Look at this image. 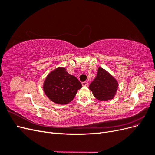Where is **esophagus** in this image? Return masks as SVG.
Returning <instances> with one entry per match:
<instances>
[{
	"mask_svg": "<svg viewBox=\"0 0 155 155\" xmlns=\"http://www.w3.org/2000/svg\"><path fill=\"white\" fill-rule=\"evenodd\" d=\"M82 85L83 86H87L88 83L87 81H83V82H82Z\"/></svg>",
	"mask_w": 155,
	"mask_h": 155,
	"instance_id": "1",
	"label": "esophagus"
}]
</instances>
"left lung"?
Listing matches in <instances>:
<instances>
[{
	"label": "left lung",
	"mask_w": 155,
	"mask_h": 155,
	"mask_svg": "<svg viewBox=\"0 0 155 155\" xmlns=\"http://www.w3.org/2000/svg\"><path fill=\"white\" fill-rule=\"evenodd\" d=\"M118 87L116 79L101 67L98 68L96 78L89 85V89L94 96L100 101H108L113 99Z\"/></svg>",
	"instance_id": "8db88e82"
}]
</instances>
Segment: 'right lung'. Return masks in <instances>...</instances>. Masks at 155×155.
Here are the masks:
<instances>
[{"label": "right lung", "instance_id": "right-lung-1", "mask_svg": "<svg viewBox=\"0 0 155 155\" xmlns=\"http://www.w3.org/2000/svg\"><path fill=\"white\" fill-rule=\"evenodd\" d=\"M81 87L80 81L63 67H58L50 72L43 83L45 94L51 101L59 105L70 103Z\"/></svg>", "mask_w": 155, "mask_h": 155}]
</instances>
